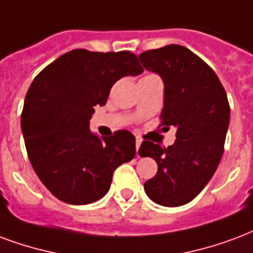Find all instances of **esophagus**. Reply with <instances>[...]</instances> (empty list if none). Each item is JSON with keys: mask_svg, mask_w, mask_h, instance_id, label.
I'll return each instance as SVG.
<instances>
[{"mask_svg": "<svg viewBox=\"0 0 253 253\" xmlns=\"http://www.w3.org/2000/svg\"><path fill=\"white\" fill-rule=\"evenodd\" d=\"M142 143V139L139 138V136H136V139H135V147H136V151H138V149H139V146H141Z\"/></svg>", "mask_w": 253, "mask_h": 253, "instance_id": "34e87169", "label": "esophagus"}]
</instances>
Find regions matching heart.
Masks as SVG:
<instances>
[{"label":"heart","instance_id":"1","mask_svg":"<svg viewBox=\"0 0 253 253\" xmlns=\"http://www.w3.org/2000/svg\"><path fill=\"white\" fill-rule=\"evenodd\" d=\"M147 76H151V75H147ZM145 78H146V76H145Z\"/></svg>","mask_w":253,"mask_h":253}]
</instances>
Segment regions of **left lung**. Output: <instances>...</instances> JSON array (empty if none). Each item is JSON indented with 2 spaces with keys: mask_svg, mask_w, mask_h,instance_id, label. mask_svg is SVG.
Instances as JSON below:
<instances>
[{
  "mask_svg": "<svg viewBox=\"0 0 253 253\" xmlns=\"http://www.w3.org/2000/svg\"><path fill=\"white\" fill-rule=\"evenodd\" d=\"M143 68L164 82V128L174 127L177 139L168 149L145 141L141 157L158 165L145 182L150 200L164 207L190 203L211 181L224 153L229 126V103L209 65L181 45H166L138 56Z\"/></svg>",
  "mask_w": 253,
  "mask_h": 253,
  "instance_id": "1",
  "label": "left lung"
}]
</instances>
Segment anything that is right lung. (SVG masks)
<instances>
[{
	"instance_id": "right-lung-1",
	"label": "right lung",
	"mask_w": 253,
	"mask_h": 253,
	"mask_svg": "<svg viewBox=\"0 0 253 253\" xmlns=\"http://www.w3.org/2000/svg\"><path fill=\"white\" fill-rule=\"evenodd\" d=\"M142 72L131 52L74 49L32 82L21 114L22 135L33 170L60 201H98L108 192L114 170L135 157L131 132L99 138L89 130V119L118 80Z\"/></svg>"
}]
</instances>
